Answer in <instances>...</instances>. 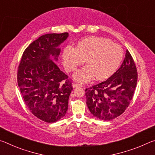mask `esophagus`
I'll list each match as a JSON object with an SVG mask.
<instances>
[{
    "label": "esophagus",
    "mask_w": 155,
    "mask_h": 155,
    "mask_svg": "<svg viewBox=\"0 0 155 155\" xmlns=\"http://www.w3.org/2000/svg\"><path fill=\"white\" fill-rule=\"evenodd\" d=\"M73 88H78V87H82V84H73Z\"/></svg>",
    "instance_id": "obj_1"
}]
</instances>
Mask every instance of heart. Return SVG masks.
<instances>
[{"instance_id":"1","label":"heart","mask_w":155,"mask_h":155,"mask_svg":"<svg viewBox=\"0 0 155 155\" xmlns=\"http://www.w3.org/2000/svg\"><path fill=\"white\" fill-rule=\"evenodd\" d=\"M63 65L68 71L75 70L86 59L87 65L73 75L78 82H87L96 76L104 80L115 73L123 58L120 45L102 37L91 36L80 40L76 48L66 47L62 54Z\"/></svg>"}]
</instances>
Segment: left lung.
Returning a JSON list of instances; mask_svg holds the SVG:
<instances>
[{"label":"left lung","mask_w":155,"mask_h":155,"mask_svg":"<svg viewBox=\"0 0 155 155\" xmlns=\"http://www.w3.org/2000/svg\"><path fill=\"white\" fill-rule=\"evenodd\" d=\"M137 72L128 50L119 69L104 82L87 88V105L99 120L110 121L122 114L133 99Z\"/></svg>","instance_id":"1"}]
</instances>
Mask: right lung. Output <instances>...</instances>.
Segmentation results:
<instances>
[{
    "instance_id": "add662e5",
    "label": "right lung",
    "mask_w": 155,
    "mask_h": 155,
    "mask_svg": "<svg viewBox=\"0 0 155 155\" xmlns=\"http://www.w3.org/2000/svg\"><path fill=\"white\" fill-rule=\"evenodd\" d=\"M68 33L47 34L29 45L22 54L18 71V84L28 108L47 123L65 116L73 90L68 76L55 64L60 45Z\"/></svg>"
}]
</instances>
